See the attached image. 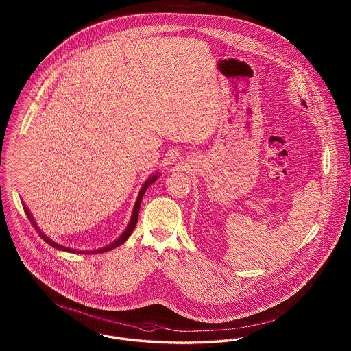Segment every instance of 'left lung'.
<instances>
[{"instance_id":"8db88e82","label":"left lung","mask_w":351,"mask_h":351,"mask_svg":"<svg viewBox=\"0 0 351 351\" xmlns=\"http://www.w3.org/2000/svg\"><path fill=\"white\" fill-rule=\"evenodd\" d=\"M302 105H305V102H304V101H302Z\"/></svg>"}]
</instances>
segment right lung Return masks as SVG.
I'll use <instances>...</instances> for the list:
<instances>
[{
  "mask_svg": "<svg viewBox=\"0 0 351 351\" xmlns=\"http://www.w3.org/2000/svg\"><path fill=\"white\" fill-rule=\"evenodd\" d=\"M160 176V173L159 172H156V173H152L151 176H149V179L143 183L142 185V188H141V191H139V193H138V197H136V201H135V204H134V209L133 213H132V217H130V221H129V223H128V226H126V229H125V232L121 234L119 237H118L116 241H113L112 243H109V245H106V246H104V247H101V249H97V250H76V249H71V247H66V246H62V245H59L58 242H55V241H52L49 235H46L45 233H42V230L38 228V225H36V222L34 221L33 215L30 213V210H29V208L26 206V204H23V209H25V213H26V216L27 218L30 219V222L33 223L34 228L36 229V232L39 233V235L45 239V242H47L50 246H52L53 249H58V250L62 251H67V252H76V254H101V252H106V251L113 250V249H116L118 246H121L122 243H125L126 241H128V238L130 237V234L133 233L134 228H135V225H136V221H138V216H139V208H141V202H142V197L145 196V193H146V191H147V188L150 186L151 184L155 183L156 180H158V178Z\"/></svg>",
  "mask_w": 351,
  "mask_h": 351,
  "instance_id": "obj_1",
  "label": "right lung"
}]
</instances>
